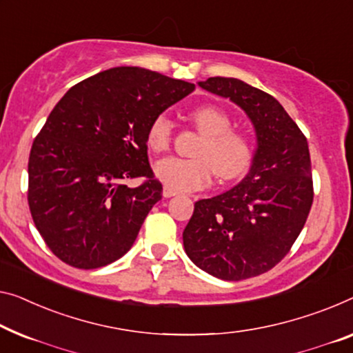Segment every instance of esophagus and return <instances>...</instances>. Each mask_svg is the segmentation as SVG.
Wrapping results in <instances>:
<instances>
[{
    "instance_id": "obj_1",
    "label": "esophagus",
    "mask_w": 353,
    "mask_h": 353,
    "mask_svg": "<svg viewBox=\"0 0 353 353\" xmlns=\"http://www.w3.org/2000/svg\"><path fill=\"white\" fill-rule=\"evenodd\" d=\"M174 194H177V192L176 190H172V188H170V187H163V196L165 198H171V196H174Z\"/></svg>"
}]
</instances>
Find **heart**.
Wrapping results in <instances>:
<instances>
[{
	"instance_id": "heart-1",
	"label": "heart",
	"mask_w": 353,
	"mask_h": 353,
	"mask_svg": "<svg viewBox=\"0 0 353 353\" xmlns=\"http://www.w3.org/2000/svg\"><path fill=\"white\" fill-rule=\"evenodd\" d=\"M201 139L193 149L194 159L168 157L157 161L155 176L176 192L199 190L209 185L214 172L220 181H233L249 170L254 143L244 131L233 128L231 115L217 106H198L190 114ZM150 150L165 152L172 143V122L161 112L152 119L145 136Z\"/></svg>"
}]
</instances>
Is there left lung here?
<instances>
[{
    "label": "left lung",
    "instance_id": "left-lung-1",
    "mask_svg": "<svg viewBox=\"0 0 353 353\" xmlns=\"http://www.w3.org/2000/svg\"><path fill=\"white\" fill-rule=\"evenodd\" d=\"M199 87L245 110L259 149L243 182L194 203L183 247L203 271L243 281L272 270L306 223L314 201L307 139L274 97L239 79L209 77Z\"/></svg>",
    "mask_w": 353,
    "mask_h": 353
}]
</instances>
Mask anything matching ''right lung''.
Segmentation results:
<instances>
[{
    "mask_svg": "<svg viewBox=\"0 0 353 353\" xmlns=\"http://www.w3.org/2000/svg\"><path fill=\"white\" fill-rule=\"evenodd\" d=\"M193 83L119 66L76 83L52 109L31 145L28 206L47 247L66 265L94 270L136 241L161 183L147 157L155 115ZM143 176L131 189L124 182Z\"/></svg>",
    "mask_w": 353,
    "mask_h": 353,
    "instance_id": "right-lung-1",
    "label": "right lung"
}]
</instances>
